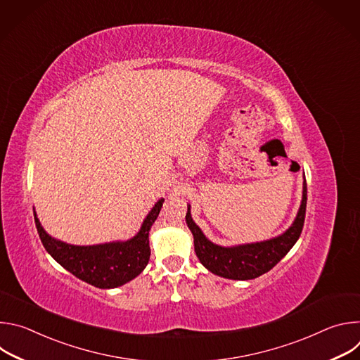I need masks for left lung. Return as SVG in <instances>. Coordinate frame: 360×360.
I'll return each mask as SVG.
<instances>
[{
    "instance_id": "obj_1",
    "label": "left lung",
    "mask_w": 360,
    "mask_h": 360,
    "mask_svg": "<svg viewBox=\"0 0 360 360\" xmlns=\"http://www.w3.org/2000/svg\"><path fill=\"white\" fill-rule=\"evenodd\" d=\"M307 189L303 181L302 200L292 225L281 235L252 243L221 246L211 242L193 222L188 205L186 225L193 235V248L199 262L214 275L233 281H249L269 272L292 249L300 236L306 214Z\"/></svg>"
}]
</instances>
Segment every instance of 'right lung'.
Returning <instances> with one entry per match:
<instances>
[{"instance_id":"add662e5","label":"right lung","mask_w":360,"mask_h":360,"mask_svg":"<svg viewBox=\"0 0 360 360\" xmlns=\"http://www.w3.org/2000/svg\"><path fill=\"white\" fill-rule=\"evenodd\" d=\"M164 198L158 199L145 217L141 229L127 240L98 245H71L45 232L34 208L35 226L46 252L78 279L99 288L112 289L136 278L148 265L149 231L162 208Z\"/></svg>"}]
</instances>
